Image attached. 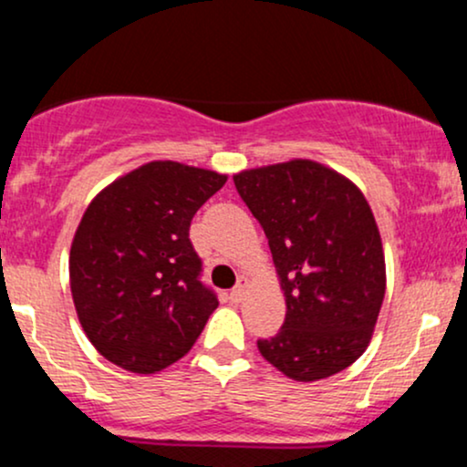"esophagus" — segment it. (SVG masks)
Segmentation results:
<instances>
[{
  "label": "esophagus",
  "mask_w": 467,
  "mask_h": 467,
  "mask_svg": "<svg viewBox=\"0 0 467 467\" xmlns=\"http://www.w3.org/2000/svg\"><path fill=\"white\" fill-rule=\"evenodd\" d=\"M245 289H248V278H239V285L230 292V301H234V303L241 301L245 294Z\"/></svg>",
  "instance_id": "esophagus-1"
}]
</instances>
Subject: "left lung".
Wrapping results in <instances>:
<instances>
[{
	"label": "left lung",
	"instance_id": "1",
	"mask_svg": "<svg viewBox=\"0 0 467 467\" xmlns=\"http://www.w3.org/2000/svg\"><path fill=\"white\" fill-rule=\"evenodd\" d=\"M264 226L285 296V323L261 356L296 382L351 367L367 351L387 292L382 239L367 197L314 160L233 175Z\"/></svg>",
	"mask_w": 467,
	"mask_h": 467
}]
</instances>
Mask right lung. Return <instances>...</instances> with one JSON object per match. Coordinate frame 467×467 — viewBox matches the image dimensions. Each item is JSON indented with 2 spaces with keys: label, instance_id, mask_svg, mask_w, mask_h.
<instances>
[{
  "label": "right lung",
  "instance_id": "1",
  "mask_svg": "<svg viewBox=\"0 0 467 467\" xmlns=\"http://www.w3.org/2000/svg\"><path fill=\"white\" fill-rule=\"evenodd\" d=\"M226 180L153 160L89 202L69 250V287L85 336L111 364L158 373L200 337L219 301L202 285L189 228Z\"/></svg>",
  "mask_w": 467,
  "mask_h": 467
}]
</instances>
